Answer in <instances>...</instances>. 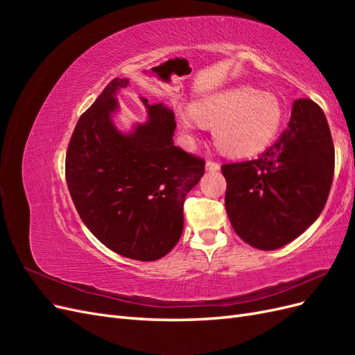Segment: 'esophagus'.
Wrapping results in <instances>:
<instances>
[{"instance_id": "1", "label": "esophagus", "mask_w": 355, "mask_h": 355, "mask_svg": "<svg viewBox=\"0 0 355 355\" xmlns=\"http://www.w3.org/2000/svg\"><path fill=\"white\" fill-rule=\"evenodd\" d=\"M206 170L207 171H218V170H220V164L216 163V161L209 159L207 163H206Z\"/></svg>"}]
</instances>
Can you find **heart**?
<instances>
[{
    "label": "heart",
    "mask_w": 355,
    "mask_h": 355,
    "mask_svg": "<svg viewBox=\"0 0 355 355\" xmlns=\"http://www.w3.org/2000/svg\"><path fill=\"white\" fill-rule=\"evenodd\" d=\"M176 123L185 137L214 124L213 139L220 151L234 158L262 153L277 136L283 108L277 96L252 85H234L209 94L196 105H179Z\"/></svg>",
    "instance_id": "obj_1"
}]
</instances>
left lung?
I'll return each instance as SVG.
<instances>
[{
	"label": "left lung",
	"instance_id": "obj_1",
	"mask_svg": "<svg viewBox=\"0 0 355 355\" xmlns=\"http://www.w3.org/2000/svg\"><path fill=\"white\" fill-rule=\"evenodd\" d=\"M333 171L335 148L324 112L311 99L295 101L274 145L256 159L222 166L234 231L261 250L293 241L323 211Z\"/></svg>",
	"mask_w": 355,
	"mask_h": 355
}]
</instances>
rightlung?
<instances>
[{
  "label": "right lung",
  "instance_id": "right-lung-1",
  "mask_svg": "<svg viewBox=\"0 0 355 355\" xmlns=\"http://www.w3.org/2000/svg\"><path fill=\"white\" fill-rule=\"evenodd\" d=\"M114 78L75 125L65 173L72 201L90 232L112 252L151 262L166 256L184 231V201L204 175V161L173 144L175 114L149 105L146 121L121 132Z\"/></svg>",
  "mask_w": 355,
  "mask_h": 355
}]
</instances>
